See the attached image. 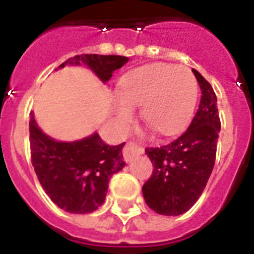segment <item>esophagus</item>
Masks as SVG:
<instances>
[{
    "instance_id": "esophagus-1",
    "label": "esophagus",
    "mask_w": 254,
    "mask_h": 254,
    "mask_svg": "<svg viewBox=\"0 0 254 254\" xmlns=\"http://www.w3.org/2000/svg\"><path fill=\"white\" fill-rule=\"evenodd\" d=\"M142 153H143L142 147L134 142H127L123 149L124 159H125L127 162H130V161H133V158H134V157H137V155H141Z\"/></svg>"
}]
</instances>
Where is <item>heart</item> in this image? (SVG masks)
Instances as JSON below:
<instances>
[{
	"mask_svg": "<svg viewBox=\"0 0 254 254\" xmlns=\"http://www.w3.org/2000/svg\"><path fill=\"white\" fill-rule=\"evenodd\" d=\"M116 112L121 121H129L131 108L142 107L143 123L155 133L174 134L189 123L197 99V83L186 67L153 63L129 73L120 84Z\"/></svg>",
	"mask_w": 254,
	"mask_h": 254,
	"instance_id": "obj_1",
	"label": "heart"
}]
</instances>
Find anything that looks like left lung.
I'll return each mask as SVG.
<instances>
[{
    "mask_svg": "<svg viewBox=\"0 0 254 254\" xmlns=\"http://www.w3.org/2000/svg\"><path fill=\"white\" fill-rule=\"evenodd\" d=\"M201 89V99L189 129L173 142L146 147L153 174L143 185L146 204L154 212L178 216L187 212L200 197L212 173L221 124L212 87L192 69Z\"/></svg>",
    "mask_w": 254,
    "mask_h": 254,
    "instance_id": "left-lung-1",
    "label": "left lung"
}]
</instances>
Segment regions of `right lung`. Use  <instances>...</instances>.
Instances as JSON below:
<instances>
[{
    "label": "right lung",
    "mask_w": 254,
    "mask_h": 254,
    "mask_svg": "<svg viewBox=\"0 0 254 254\" xmlns=\"http://www.w3.org/2000/svg\"><path fill=\"white\" fill-rule=\"evenodd\" d=\"M127 61L120 55L81 54L69 58L59 68L84 63L105 83ZM29 125L31 163L50 199L67 212L96 211L105 200L112 175L125 166V143L109 146L97 133L75 142H58L38 127L33 115Z\"/></svg>",
    "instance_id": "1"
}]
</instances>
